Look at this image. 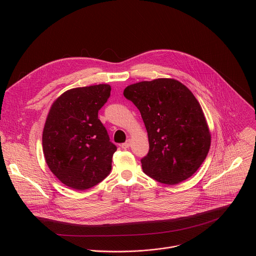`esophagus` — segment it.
Segmentation results:
<instances>
[{
    "instance_id": "esophagus-1",
    "label": "esophagus",
    "mask_w": 256,
    "mask_h": 256,
    "mask_svg": "<svg viewBox=\"0 0 256 256\" xmlns=\"http://www.w3.org/2000/svg\"><path fill=\"white\" fill-rule=\"evenodd\" d=\"M130 140H128L126 142H124V144H122V149H128L130 148Z\"/></svg>"
}]
</instances>
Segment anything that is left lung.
I'll use <instances>...</instances> for the list:
<instances>
[{
    "mask_svg": "<svg viewBox=\"0 0 256 256\" xmlns=\"http://www.w3.org/2000/svg\"><path fill=\"white\" fill-rule=\"evenodd\" d=\"M124 97L140 110L149 138L142 171L173 186L190 177L204 161L210 134L202 109L184 84L156 79L128 86Z\"/></svg>",
    "mask_w": 256,
    "mask_h": 256,
    "instance_id": "1",
    "label": "left lung"
}]
</instances>
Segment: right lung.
Listing matches in <instances>:
<instances>
[{
  "instance_id": "obj_1",
  "label": "right lung",
  "mask_w": 256,
  "mask_h": 256,
  "mask_svg": "<svg viewBox=\"0 0 256 256\" xmlns=\"http://www.w3.org/2000/svg\"><path fill=\"white\" fill-rule=\"evenodd\" d=\"M107 84L66 91L52 104L42 134L46 164L62 184L85 190L112 171L116 146L98 118L110 96Z\"/></svg>"
}]
</instances>
